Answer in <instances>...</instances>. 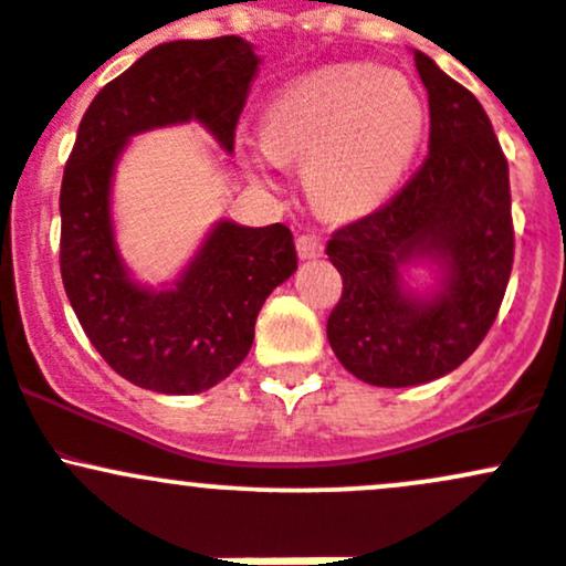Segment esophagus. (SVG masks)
<instances>
[{"instance_id":"obj_1","label":"esophagus","mask_w":566,"mask_h":566,"mask_svg":"<svg viewBox=\"0 0 566 566\" xmlns=\"http://www.w3.org/2000/svg\"><path fill=\"white\" fill-rule=\"evenodd\" d=\"M295 249H298L301 260H312V256L323 254V241L315 232H304V235L295 238Z\"/></svg>"}]
</instances>
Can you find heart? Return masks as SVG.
I'll return each mask as SVG.
<instances>
[{
  "label": "heart",
  "mask_w": 566,
  "mask_h": 566,
  "mask_svg": "<svg viewBox=\"0 0 566 566\" xmlns=\"http://www.w3.org/2000/svg\"><path fill=\"white\" fill-rule=\"evenodd\" d=\"M427 106L413 84L378 65H334L279 90L262 114L268 153L304 161L306 188L328 213L386 199L419 153Z\"/></svg>",
  "instance_id": "b5f03b06"
}]
</instances>
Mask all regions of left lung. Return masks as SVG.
I'll return each instance as SVG.
<instances>
[{
	"instance_id": "obj_1",
	"label": "left lung",
	"mask_w": 566,
	"mask_h": 566,
	"mask_svg": "<svg viewBox=\"0 0 566 566\" xmlns=\"http://www.w3.org/2000/svg\"><path fill=\"white\" fill-rule=\"evenodd\" d=\"M413 60L430 95V153L389 202L325 247L342 276L331 347L347 373L389 389L443 378L482 345L515 262L510 164L490 117L430 56ZM416 259L448 271L427 302L398 279Z\"/></svg>"
}]
</instances>
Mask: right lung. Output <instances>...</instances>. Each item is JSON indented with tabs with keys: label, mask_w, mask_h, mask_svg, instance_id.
I'll return each instance as SVG.
<instances>
[{
	"label": "right lung",
	"mask_w": 566,
	"mask_h": 566,
	"mask_svg": "<svg viewBox=\"0 0 566 566\" xmlns=\"http://www.w3.org/2000/svg\"><path fill=\"white\" fill-rule=\"evenodd\" d=\"M256 65L235 35L156 45L95 95L67 156L62 284L95 350L142 389L199 394L224 380L251 350L265 298L298 268L284 224L219 221L175 287L153 293L130 282L114 247L108 188L125 142L199 119L232 150Z\"/></svg>",
	"instance_id": "1"
}]
</instances>
